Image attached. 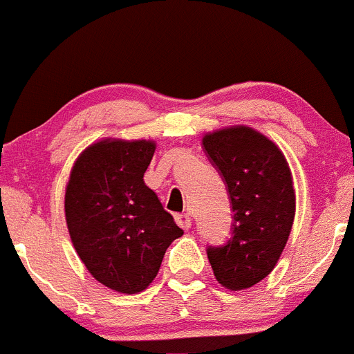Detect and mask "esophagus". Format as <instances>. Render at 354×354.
I'll use <instances>...</instances> for the list:
<instances>
[{
  "label": "esophagus",
  "instance_id": "1",
  "mask_svg": "<svg viewBox=\"0 0 354 354\" xmlns=\"http://www.w3.org/2000/svg\"><path fill=\"white\" fill-rule=\"evenodd\" d=\"M176 221L180 225L184 230H189L192 227V220L187 213H182V214H176Z\"/></svg>",
  "mask_w": 354,
  "mask_h": 354
}]
</instances>
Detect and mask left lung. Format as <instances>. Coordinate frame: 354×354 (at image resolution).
<instances>
[{"instance_id":"left-lung-1","label":"left lung","mask_w":354,"mask_h":354,"mask_svg":"<svg viewBox=\"0 0 354 354\" xmlns=\"http://www.w3.org/2000/svg\"><path fill=\"white\" fill-rule=\"evenodd\" d=\"M211 163L227 182L233 236L209 247L214 278L230 291L252 288L274 269L297 209L293 176L285 153L261 131L236 124L203 136Z\"/></svg>"}]
</instances>
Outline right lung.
Here are the masks:
<instances>
[{"label":"right lung","mask_w":354,"mask_h":354,"mask_svg":"<svg viewBox=\"0 0 354 354\" xmlns=\"http://www.w3.org/2000/svg\"><path fill=\"white\" fill-rule=\"evenodd\" d=\"M155 140L102 138L75 160L64 192L73 247L90 274L124 295L147 290L184 230L145 184Z\"/></svg>","instance_id":"obj_1"}]
</instances>
